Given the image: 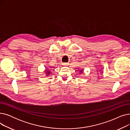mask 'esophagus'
<instances>
[{
  "instance_id": "obj_1",
  "label": "esophagus",
  "mask_w": 130,
  "mask_h": 130,
  "mask_svg": "<svg viewBox=\"0 0 130 130\" xmlns=\"http://www.w3.org/2000/svg\"><path fill=\"white\" fill-rule=\"evenodd\" d=\"M69 63H63V65L64 66H67V65H69Z\"/></svg>"
}]
</instances>
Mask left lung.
<instances>
[{
  "mask_svg": "<svg viewBox=\"0 0 130 130\" xmlns=\"http://www.w3.org/2000/svg\"><path fill=\"white\" fill-rule=\"evenodd\" d=\"M78 70H79V72L80 74H82V73H83V69H80V70L78 69Z\"/></svg>",
  "mask_w": 130,
  "mask_h": 130,
  "instance_id": "8db88e82",
  "label": "left lung"
}]
</instances>
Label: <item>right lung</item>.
<instances>
[{"instance_id": "right-lung-1", "label": "right lung", "mask_w": 130, "mask_h": 130, "mask_svg": "<svg viewBox=\"0 0 130 130\" xmlns=\"http://www.w3.org/2000/svg\"><path fill=\"white\" fill-rule=\"evenodd\" d=\"M51 70H50V68H48V69H47V68H46V69H45L44 72H45V74H46V76H48L50 75L51 74Z\"/></svg>"}]
</instances>
